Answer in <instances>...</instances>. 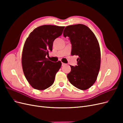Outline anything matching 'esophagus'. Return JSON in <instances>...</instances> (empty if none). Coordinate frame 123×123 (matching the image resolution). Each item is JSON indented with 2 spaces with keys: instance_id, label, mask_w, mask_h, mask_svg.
Segmentation results:
<instances>
[{
  "instance_id": "1",
  "label": "esophagus",
  "mask_w": 123,
  "mask_h": 123,
  "mask_svg": "<svg viewBox=\"0 0 123 123\" xmlns=\"http://www.w3.org/2000/svg\"><path fill=\"white\" fill-rule=\"evenodd\" d=\"M65 65H66V64H65V63H64V62H62V66H64Z\"/></svg>"
}]
</instances>
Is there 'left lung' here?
<instances>
[{"mask_svg":"<svg viewBox=\"0 0 123 123\" xmlns=\"http://www.w3.org/2000/svg\"><path fill=\"white\" fill-rule=\"evenodd\" d=\"M72 44V55H78L77 65L70 66L67 74L70 83L80 90H87L97 79L100 66V50L98 40L87 26L77 24L66 27L63 33Z\"/></svg>","mask_w":123,"mask_h":123,"instance_id":"1","label":"left lung"}]
</instances>
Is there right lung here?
<instances>
[{
	"label": "right lung",
	"instance_id": "right-lung-1",
	"mask_svg": "<svg viewBox=\"0 0 123 123\" xmlns=\"http://www.w3.org/2000/svg\"><path fill=\"white\" fill-rule=\"evenodd\" d=\"M65 27L43 25L35 28L26 39L21 57L23 70L31 86L44 90L53 84L61 68V61L52 62L46 57L52 50L54 40L60 36Z\"/></svg>",
	"mask_w": 123,
	"mask_h": 123
}]
</instances>
